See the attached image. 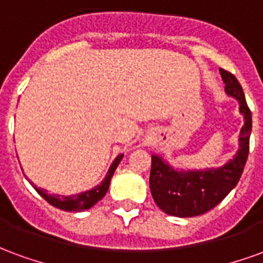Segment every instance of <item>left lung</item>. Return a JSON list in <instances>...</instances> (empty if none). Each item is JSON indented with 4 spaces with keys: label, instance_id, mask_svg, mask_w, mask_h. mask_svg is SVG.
<instances>
[{
    "label": "left lung",
    "instance_id": "8db88e82",
    "mask_svg": "<svg viewBox=\"0 0 263 263\" xmlns=\"http://www.w3.org/2000/svg\"><path fill=\"white\" fill-rule=\"evenodd\" d=\"M226 92L239 103L243 125L239 134V149L221 167L204 171H177L162 156L152 155L149 186L155 203L163 213L175 217H196L220 204L239 182L249 154L252 115L237 77L220 69Z\"/></svg>",
    "mask_w": 263,
    "mask_h": 263
}]
</instances>
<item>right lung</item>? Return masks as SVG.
Listing matches in <instances>:
<instances>
[{
	"label": "right lung",
	"mask_w": 263,
	"mask_h": 263,
	"mask_svg": "<svg viewBox=\"0 0 263 263\" xmlns=\"http://www.w3.org/2000/svg\"><path fill=\"white\" fill-rule=\"evenodd\" d=\"M122 156L124 155H118L117 158L112 162V165L109 166L108 173H107V176L104 179L103 182L100 183L98 186H96L91 190H87V192H83V193L79 194H73V196H60V194H50L48 193V190H45V189L36 187L33 183L29 180L32 186L35 187L37 193L41 194L49 204H52L53 207L60 210H65V211H84V210L91 209L92 205L96 203H98L101 198L105 196V193L108 192L109 187V182H111V177L114 175L115 169H117V166L120 165L121 159H122Z\"/></svg>",
	"instance_id": "add662e5"
}]
</instances>
